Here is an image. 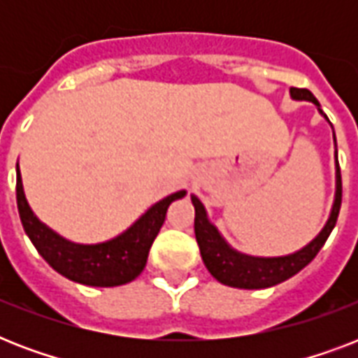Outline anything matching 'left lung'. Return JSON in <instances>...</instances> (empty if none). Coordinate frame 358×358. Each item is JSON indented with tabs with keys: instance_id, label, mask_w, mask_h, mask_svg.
I'll use <instances>...</instances> for the list:
<instances>
[{
	"instance_id": "obj_1",
	"label": "left lung",
	"mask_w": 358,
	"mask_h": 358,
	"mask_svg": "<svg viewBox=\"0 0 358 358\" xmlns=\"http://www.w3.org/2000/svg\"><path fill=\"white\" fill-rule=\"evenodd\" d=\"M289 94L294 100H306L317 106V111L323 115L320 109V102L308 89H289ZM327 119V115H323ZM329 120V119H327ZM336 141V139H334ZM191 202L195 206V238L201 249V256L208 271L212 273L221 284L232 286V288L243 289H258L269 288L275 284H280L294 277L308 266L316 255L320 252L327 238L333 232L336 219H338L340 206H342V176H340L338 156H336V193H334V202L331 215L327 223L322 229V232L312 239L310 243L305 245L303 249L294 252V255L275 256V258H262V256H249L243 252H238L232 249L224 238L219 234V230L210 223L208 213L202 206V202L195 195H191Z\"/></svg>"
}]
</instances>
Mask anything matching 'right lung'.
<instances>
[{
	"label": "right lung",
	"instance_id": "add662e5",
	"mask_svg": "<svg viewBox=\"0 0 358 358\" xmlns=\"http://www.w3.org/2000/svg\"><path fill=\"white\" fill-rule=\"evenodd\" d=\"M185 196L176 191L148 208L126 232L96 245L72 243L41 223L24 195L22 174L16 165V204L22 227L35 245L38 255L63 277L85 286L111 288L131 282L145 269L148 250L165 223L171 202Z\"/></svg>",
	"mask_w": 358,
	"mask_h": 358
}]
</instances>
